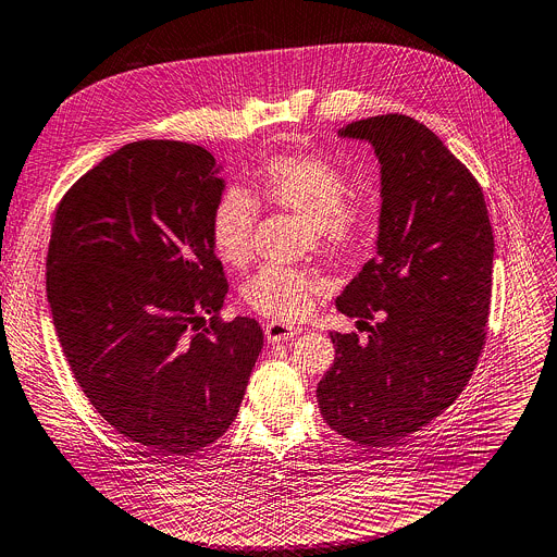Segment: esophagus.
<instances>
[{
  "label": "esophagus",
  "instance_id": "1",
  "mask_svg": "<svg viewBox=\"0 0 557 557\" xmlns=\"http://www.w3.org/2000/svg\"><path fill=\"white\" fill-rule=\"evenodd\" d=\"M297 333H299L297 326H290V324H284V322H269V324L264 326V335H267V339H269L271 344H275V342H286V339L295 337Z\"/></svg>",
  "mask_w": 557,
  "mask_h": 557
}]
</instances>
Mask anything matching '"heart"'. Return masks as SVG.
Returning <instances> with one entry per match:
<instances>
[{
	"label": "heart",
	"mask_w": 557,
	"mask_h": 557,
	"mask_svg": "<svg viewBox=\"0 0 557 557\" xmlns=\"http://www.w3.org/2000/svg\"><path fill=\"white\" fill-rule=\"evenodd\" d=\"M258 201L305 218L307 246L329 258L358 250L377 224L375 201L350 193V177L333 160L309 153L273 156L258 166L252 193L239 186L226 188L213 207L209 239L231 269H244L252 258ZM324 288V280L311 271L271 264L244 284L242 297L248 309L273 322H295L311 313Z\"/></svg>",
	"instance_id": "b5f03b06"
}]
</instances>
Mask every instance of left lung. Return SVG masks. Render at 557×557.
I'll return each mask as SVG.
<instances>
[{"label": "left lung", "instance_id": "left-lung-1", "mask_svg": "<svg viewBox=\"0 0 557 557\" xmlns=\"http://www.w3.org/2000/svg\"><path fill=\"white\" fill-rule=\"evenodd\" d=\"M339 135L373 144L382 213L377 256L335 299L369 339L331 333L335 362L318 401L326 424L356 444H404L458 399L482 356L493 228L478 180L418 120L388 113Z\"/></svg>", "mask_w": 557, "mask_h": 557}]
</instances>
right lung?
<instances>
[{"label":"right lung","instance_id":"1","mask_svg":"<svg viewBox=\"0 0 557 557\" xmlns=\"http://www.w3.org/2000/svg\"><path fill=\"white\" fill-rule=\"evenodd\" d=\"M222 190L207 148L141 139L84 173L50 228L66 362L95 411L160 458L228 431L264 344L256 320L220 315L228 282L209 220Z\"/></svg>","mask_w":557,"mask_h":557}]
</instances>
